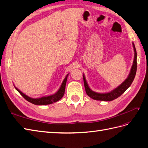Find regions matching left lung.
<instances>
[{
	"label": "left lung",
	"mask_w": 148,
	"mask_h": 148,
	"mask_svg": "<svg viewBox=\"0 0 148 148\" xmlns=\"http://www.w3.org/2000/svg\"><path fill=\"white\" fill-rule=\"evenodd\" d=\"M134 51V59L133 61V64H132L130 73L129 74L127 78L125 80L122 84L119 86L117 88L112 90V91L108 92V93H97L94 92L89 88V87L86 82V78L83 74V80H84V84L85 87V90L86 94L92 99H94L97 101H111L114 99H116L121 95H122L126 89L130 88L131 85L132 81H134L135 77L136 70H137V52H136V48L134 46V43H132Z\"/></svg>",
	"instance_id": "obj_1"
}]
</instances>
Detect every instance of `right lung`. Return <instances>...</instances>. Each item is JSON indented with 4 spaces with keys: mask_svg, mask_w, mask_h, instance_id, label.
I'll return each instance as SVG.
<instances>
[{
    "mask_svg": "<svg viewBox=\"0 0 148 148\" xmlns=\"http://www.w3.org/2000/svg\"><path fill=\"white\" fill-rule=\"evenodd\" d=\"M67 74L66 75V78L64 79V81L62 83L61 86H60V88L58 90V91L57 92L56 94H53V95L51 96H45V97H42L40 98H36V99H34V98H31L27 95H25L24 93H22L20 90H18L17 88L15 87V88L17 90V91L21 94V95L25 99L27 100V101L31 103L32 104H36V105H47V104H52L54 103H56V102L59 101L61 98L63 97L64 92H65V88H66V82H67Z\"/></svg>",
    "mask_w": 148,
    "mask_h": 148,
    "instance_id": "obj_1",
    "label": "right lung"
}]
</instances>
